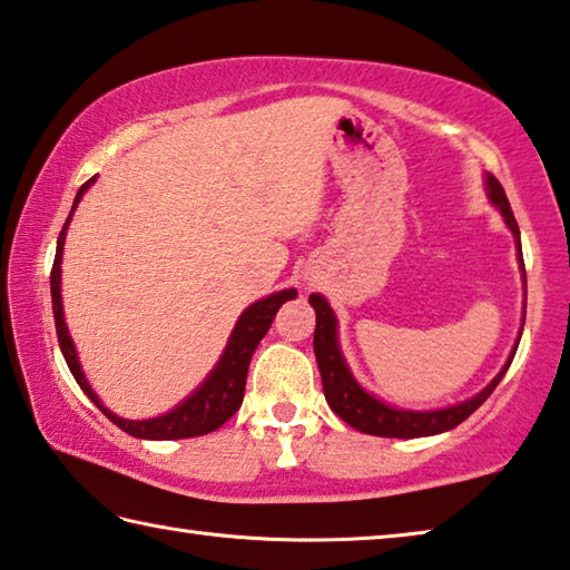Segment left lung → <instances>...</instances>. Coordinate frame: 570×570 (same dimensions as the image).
Instances as JSON below:
<instances>
[{
  "label": "left lung",
  "mask_w": 570,
  "mask_h": 570,
  "mask_svg": "<svg viewBox=\"0 0 570 570\" xmlns=\"http://www.w3.org/2000/svg\"><path fill=\"white\" fill-rule=\"evenodd\" d=\"M485 187H488V197H491V203L501 209L505 225L511 227L515 245H518V263H521L523 277H525L521 229H518L511 203H508L501 183H498L493 175L485 177ZM311 305L315 307V317H317L313 347H315L317 367H321L325 401L333 407V413L341 415L347 425H353L355 431L367 433V435L423 438V435L445 433V431H451V428L461 425L468 415L475 413L478 407L488 401V395L495 391V385L503 381V375L508 367H511L513 355L518 351V343H515L511 357H508V363L503 365V371L498 373L481 393L473 395L471 401L443 407V411H401V407H391L383 401H377V397H373L371 393L363 391V387L357 385V381L351 373V367H347L345 357L341 353V345H337V331H335L337 321H335V313L331 311V305H327L325 297L317 293L311 295Z\"/></svg>",
  "instance_id": "obj_1"
}]
</instances>
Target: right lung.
Returning <instances> with one entry per match:
<instances>
[{
	"instance_id": "1",
	"label": "right lung",
	"mask_w": 570,
	"mask_h": 570,
	"mask_svg": "<svg viewBox=\"0 0 570 570\" xmlns=\"http://www.w3.org/2000/svg\"><path fill=\"white\" fill-rule=\"evenodd\" d=\"M95 183L87 179V183L77 189L72 213L79 199L87 193V187ZM72 213H69L67 223L62 227V233L57 237V255H55V265H52V275H49V285H52V313H55V325H57V341L59 347H62V355L67 361L69 373L75 375L77 385L82 387L85 395L92 401L99 411H102L109 421H112L117 428H122L125 433L135 435V438H145V441H177V438H197V435H207L217 431L219 425L227 423L233 417L239 405H243L245 397V383H247V367L249 361H253L255 347L263 341L265 333L273 325L275 315L283 303L293 301L297 293L293 291H279L273 293L265 301H257L247 307V311L239 315V321L235 325L233 335H229V343L225 347L223 357L215 365V371L205 377V383L197 387V391L185 397L175 411H169L165 415L149 417V421H125L115 413H109V407L99 403V397L95 395L92 387H89L87 377L82 373V365L77 361V351L72 337L67 333V323H65V313H62V295H59V285H62V247H65V235L69 227V219H72Z\"/></svg>"
}]
</instances>
